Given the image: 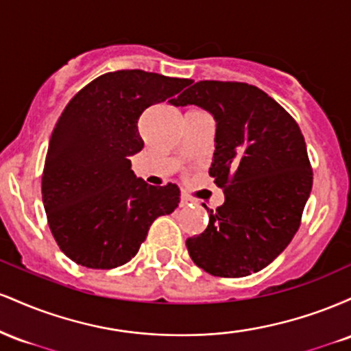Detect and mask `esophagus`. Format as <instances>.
Listing matches in <instances>:
<instances>
[{
  "label": "esophagus",
  "mask_w": 351,
  "mask_h": 351,
  "mask_svg": "<svg viewBox=\"0 0 351 351\" xmlns=\"http://www.w3.org/2000/svg\"><path fill=\"white\" fill-rule=\"evenodd\" d=\"M189 203H191V199L186 198V196H181V199H180V206H188Z\"/></svg>",
  "instance_id": "esophagus-1"
}]
</instances>
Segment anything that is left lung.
<instances>
[{"instance_id":"obj_1","label":"left lung","mask_w":351,"mask_h":351,"mask_svg":"<svg viewBox=\"0 0 351 351\" xmlns=\"http://www.w3.org/2000/svg\"><path fill=\"white\" fill-rule=\"evenodd\" d=\"M196 106L216 120L209 176L224 203L208 228L189 237V257L213 276L245 277L287 247L312 191V170L299 125L261 88L201 80L171 102Z\"/></svg>"}]
</instances>
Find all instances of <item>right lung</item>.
<instances>
[{
  "label": "right lung",
  "instance_id": "right-lung-1",
  "mask_svg": "<svg viewBox=\"0 0 351 351\" xmlns=\"http://www.w3.org/2000/svg\"><path fill=\"white\" fill-rule=\"evenodd\" d=\"M189 82L138 69L108 72L64 108L44 165L43 201L56 243L75 264H127L153 221L178 206V186L145 183L130 156L143 148L140 115Z\"/></svg>",
  "mask_w": 351,
  "mask_h": 351
}]
</instances>
